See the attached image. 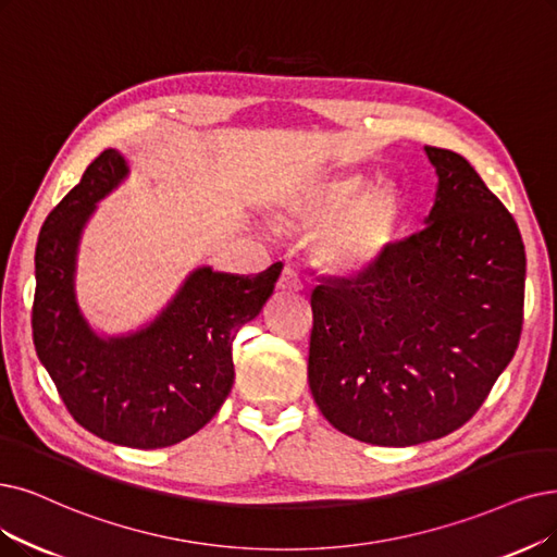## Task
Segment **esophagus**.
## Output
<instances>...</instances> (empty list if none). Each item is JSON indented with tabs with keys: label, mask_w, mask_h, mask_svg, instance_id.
I'll list each match as a JSON object with an SVG mask.
<instances>
[{
	"label": "esophagus",
	"mask_w": 557,
	"mask_h": 557,
	"mask_svg": "<svg viewBox=\"0 0 557 557\" xmlns=\"http://www.w3.org/2000/svg\"><path fill=\"white\" fill-rule=\"evenodd\" d=\"M278 290H283V293H301L304 290V283L299 281V276H297L293 267H285V270L281 272Z\"/></svg>",
	"instance_id": "obj_1"
}]
</instances>
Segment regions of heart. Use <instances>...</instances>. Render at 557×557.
<instances>
[{
	"label": "heart",
	"mask_w": 557,
	"mask_h": 557,
	"mask_svg": "<svg viewBox=\"0 0 557 557\" xmlns=\"http://www.w3.org/2000/svg\"><path fill=\"white\" fill-rule=\"evenodd\" d=\"M281 214L297 226H320L315 256L329 272L359 276L380 264L403 233L405 198L393 185L368 187L363 175H333L293 189Z\"/></svg>",
	"instance_id": "heart-1"
}]
</instances>
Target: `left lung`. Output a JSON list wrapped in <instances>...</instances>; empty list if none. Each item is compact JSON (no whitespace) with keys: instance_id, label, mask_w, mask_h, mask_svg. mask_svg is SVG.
Here are the masks:
<instances>
[{"instance_id":"obj_1","label":"left lung","mask_w":557,"mask_h":557,"mask_svg":"<svg viewBox=\"0 0 557 557\" xmlns=\"http://www.w3.org/2000/svg\"><path fill=\"white\" fill-rule=\"evenodd\" d=\"M425 152L438 175L428 226L363 276L310 295V393L333 428L372 446H416L469 422L523 326L515 216L461 154Z\"/></svg>"}]
</instances>
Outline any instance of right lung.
Returning <instances> with one entry per match:
<instances>
[{"mask_svg":"<svg viewBox=\"0 0 557 557\" xmlns=\"http://www.w3.org/2000/svg\"><path fill=\"white\" fill-rule=\"evenodd\" d=\"M125 175L123 154L102 150L48 214L36 244L32 329L40 363L84 430L154 450L189 438L224 405L235 380L233 341L272 297L283 264L256 276L201 267L146 329L100 338L75 299V258L96 203Z\"/></svg>","mask_w":557,"mask_h":557,"instance_id":"obj_1","label":"right lung"}]
</instances>
